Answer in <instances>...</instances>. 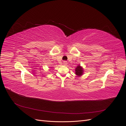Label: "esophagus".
<instances>
[{"label": "esophagus", "instance_id": "1", "mask_svg": "<svg viewBox=\"0 0 126 126\" xmlns=\"http://www.w3.org/2000/svg\"><path fill=\"white\" fill-rule=\"evenodd\" d=\"M67 62L66 61H64V62H63V64H64V65H67Z\"/></svg>", "mask_w": 126, "mask_h": 126}]
</instances>
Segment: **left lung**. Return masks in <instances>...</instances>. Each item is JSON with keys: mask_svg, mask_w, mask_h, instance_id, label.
Instances as JSON below:
<instances>
[{"mask_svg": "<svg viewBox=\"0 0 126 126\" xmlns=\"http://www.w3.org/2000/svg\"><path fill=\"white\" fill-rule=\"evenodd\" d=\"M84 74V69L83 67L81 66V65L79 64L78 65L75 69V74L78 77L82 76Z\"/></svg>", "mask_w": 126, "mask_h": 126, "instance_id": "1", "label": "left lung"}]
</instances>
